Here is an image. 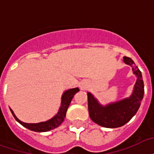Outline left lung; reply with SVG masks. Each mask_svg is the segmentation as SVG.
<instances>
[{
	"instance_id": "obj_1",
	"label": "left lung",
	"mask_w": 154,
	"mask_h": 154,
	"mask_svg": "<svg viewBox=\"0 0 154 154\" xmlns=\"http://www.w3.org/2000/svg\"><path fill=\"white\" fill-rule=\"evenodd\" d=\"M124 62L132 67L133 73L137 77L133 92L129 98L103 106L92 94L87 93L90 119L102 127L115 128L127 124L137 112L144 96L145 90L141 72L131 58L124 56Z\"/></svg>"
}]
</instances>
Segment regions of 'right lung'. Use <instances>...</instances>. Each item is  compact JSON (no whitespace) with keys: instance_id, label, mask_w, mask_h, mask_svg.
Listing matches in <instances>:
<instances>
[{"instance_id":"obj_1","label":"right lung","mask_w":154,"mask_h":154,"mask_svg":"<svg viewBox=\"0 0 154 154\" xmlns=\"http://www.w3.org/2000/svg\"><path fill=\"white\" fill-rule=\"evenodd\" d=\"M79 91L78 88H73V89H69L66 90L65 92L63 94L61 98V104H60V107L59 109L58 113L56 114V116L52 117L51 119H49L48 121L41 122V123H37V124H27V123H24L22 122L21 120L17 119L16 116L14 113V111H11V113L14 117V119L17 120L20 124H22V126H24L26 128L30 129L31 131L38 132H48L50 131L51 129H54L59 127L62 124V122L64 120V118L66 116L67 110L69 108V106L72 101L73 96L77 92Z\"/></svg>"}]
</instances>
